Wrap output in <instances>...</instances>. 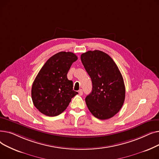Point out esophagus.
I'll return each instance as SVG.
<instances>
[{
    "instance_id": "1",
    "label": "esophagus",
    "mask_w": 159,
    "mask_h": 159,
    "mask_svg": "<svg viewBox=\"0 0 159 159\" xmlns=\"http://www.w3.org/2000/svg\"><path fill=\"white\" fill-rule=\"evenodd\" d=\"M79 94L80 95H83V91H82V89H80V90L79 91Z\"/></svg>"
}]
</instances>
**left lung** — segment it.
<instances>
[{
  "instance_id": "obj_1",
  "label": "left lung",
  "mask_w": 159,
  "mask_h": 159,
  "mask_svg": "<svg viewBox=\"0 0 159 159\" xmlns=\"http://www.w3.org/2000/svg\"><path fill=\"white\" fill-rule=\"evenodd\" d=\"M80 59L92 81V91L85 98L89 111L101 120L113 117L121 109L126 93L117 66L99 50L82 53Z\"/></svg>"
}]
</instances>
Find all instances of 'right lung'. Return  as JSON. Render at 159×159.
Wrapping results in <instances>:
<instances>
[{
  "instance_id": "1",
  "label": "right lung",
  "mask_w": 159,
  "mask_h": 159,
  "mask_svg": "<svg viewBox=\"0 0 159 159\" xmlns=\"http://www.w3.org/2000/svg\"><path fill=\"white\" fill-rule=\"evenodd\" d=\"M77 59L73 53L61 52L50 57L40 69L31 88L33 104L40 113L49 116L60 115L78 94L73 90V81L67 78Z\"/></svg>"
}]
</instances>
